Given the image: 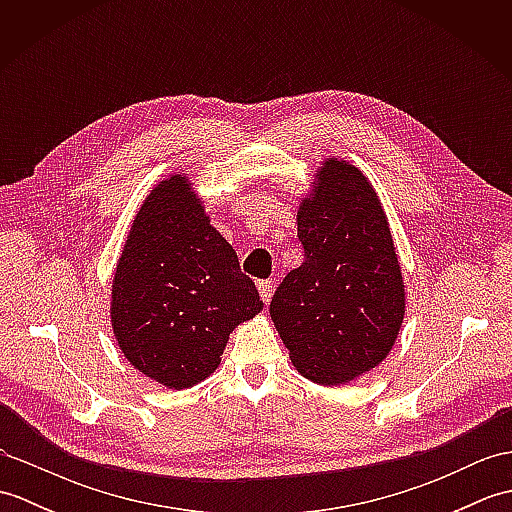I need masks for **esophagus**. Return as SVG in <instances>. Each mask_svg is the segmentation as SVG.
I'll return each mask as SVG.
<instances>
[{
  "mask_svg": "<svg viewBox=\"0 0 512 512\" xmlns=\"http://www.w3.org/2000/svg\"><path fill=\"white\" fill-rule=\"evenodd\" d=\"M257 290H259V297H262V301L270 303V299H273V292H275V284L270 279H262V281H257Z\"/></svg>",
  "mask_w": 512,
  "mask_h": 512,
  "instance_id": "34e87169",
  "label": "esophagus"
}]
</instances>
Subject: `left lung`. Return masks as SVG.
<instances>
[{"instance_id": "left-lung-1", "label": "left lung", "mask_w": 512, "mask_h": 512, "mask_svg": "<svg viewBox=\"0 0 512 512\" xmlns=\"http://www.w3.org/2000/svg\"><path fill=\"white\" fill-rule=\"evenodd\" d=\"M303 264L270 317L301 376L345 385L380 365L405 319V279L378 193L352 162L325 158L297 211Z\"/></svg>"}]
</instances>
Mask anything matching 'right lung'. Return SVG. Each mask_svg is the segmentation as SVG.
<instances>
[{
  "label": "right lung",
  "mask_w": 512,
  "mask_h": 512,
  "mask_svg": "<svg viewBox=\"0 0 512 512\" xmlns=\"http://www.w3.org/2000/svg\"><path fill=\"white\" fill-rule=\"evenodd\" d=\"M262 308L189 176L158 182L134 217L112 279V330L127 361L169 389L193 387L220 365L237 325Z\"/></svg>",
  "instance_id": "add662e5"
}]
</instances>
